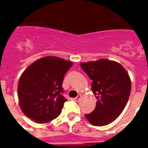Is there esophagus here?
<instances>
[{"label": "esophagus", "mask_w": 148, "mask_h": 148, "mask_svg": "<svg viewBox=\"0 0 148 148\" xmlns=\"http://www.w3.org/2000/svg\"><path fill=\"white\" fill-rule=\"evenodd\" d=\"M81 97H82V95H81L80 94H79V95H77L76 97H75V99H74V101H78L80 100Z\"/></svg>", "instance_id": "1"}]
</instances>
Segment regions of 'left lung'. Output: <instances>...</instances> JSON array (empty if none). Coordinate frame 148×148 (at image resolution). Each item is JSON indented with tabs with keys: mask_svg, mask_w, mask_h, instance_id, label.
Here are the masks:
<instances>
[{
	"mask_svg": "<svg viewBox=\"0 0 148 148\" xmlns=\"http://www.w3.org/2000/svg\"><path fill=\"white\" fill-rule=\"evenodd\" d=\"M80 65L92 81L91 88L97 99L94 110L85 117L94 126L113 122L130 97L131 82L127 72L119 63L103 58Z\"/></svg>",
	"mask_w": 148,
	"mask_h": 148,
	"instance_id": "1",
	"label": "left lung"
}]
</instances>
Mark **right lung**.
<instances>
[{"instance_id":"right-lung-1","label":"right lung","mask_w":148,"mask_h":148,"mask_svg":"<svg viewBox=\"0 0 148 148\" xmlns=\"http://www.w3.org/2000/svg\"><path fill=\"white\" fill-rule=\"evenodd\" d=\"M72 66V61L47 56L24 70L18 82V95L26 116L42 124L59 116L66 101L62 95L64 76Z\"/></svg>"}]
</instances>
